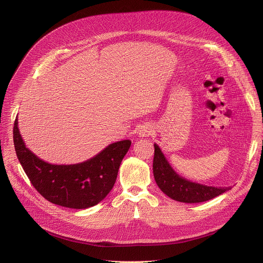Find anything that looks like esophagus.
Wrapping results in <instances>:
<instances>
[{
	"mask_svg": "<svg viewBox=\"0 0 263 263\" xmlns=\"http://www.w3.org/2000/svg\"><path fill=\"white\" fill-rule=\"evenodd\" d=\"M151 133H153V128H151L150 126H147V124H144V126H142L139 130V135L142 137L148 136Z\"/></svg>",
	"mask_w": 263,
	"mask_h": 263,
	"instance_id": "obj_1",
	"label": "esophagus"
}]
</instances>
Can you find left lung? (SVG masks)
I'll list each match as a JSON object with an SVG mask.
<instances>
[{"label": "left lung", "mask_w": 263, "mask_h": 263, "mask_svg": "<svg viewBox=\"0 0 263 263\" xmlns=\"http://www.w3.org/2000/svg\"><path fill=\"white\" fill-rule=\"evenodd\" d=\"M154 176L155 180L161 191L174 200L196 203L210 200L224 192L230 190L229 187H216L195 183L186 180L179 176L165 159L161 149L155 144L154 157Z\"/></svg>", "instance_id": "left-lung-1"}]
</instances>
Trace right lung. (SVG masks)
Listing matches in <instances>:
<instances>
[{
	"mask_svg": "<svg viewBox=\"0 0 263 263\" xmlns=\"http://www.w3.org/2000/svg\"><path fill=\"white\" fill-rule=\"evenodd\" d=\"M13 145L26 176L41 196L66 208L86 209L99 203L113 189L131 142L124 140L110 144L83 163L54 165L40 160L25 147L16 119Z\"/></svg>",
	"mask_w": 263,
	"mask_h": 263,
	"instance_id": "1",
	"label": "right lung"
}]
</instances>
